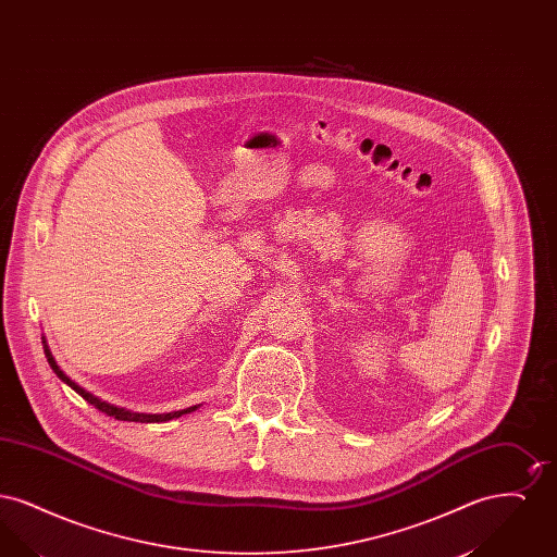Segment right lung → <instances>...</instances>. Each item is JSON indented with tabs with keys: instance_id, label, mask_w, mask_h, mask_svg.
<instances>
[{
	"instance_id": "1",
	"label": "right lung",
	"mask_w": 557,
	"mask_h": 557,
	"mask_svg": "<svg viewBox=\"0 0 557 557\" xmlns=\"http://www.w3.org/2000/svg\"><path fill=\"white\" fill-rule=\"evenodd\" d=\"M46 357H48V363H50V368L55 371V375L62 380V382H66L77 395L85 398L89 405H94L98 411H102V413H107L110 418H114V420H121V422H139V424H152V422H169V420H173V418H180V416H184V413H189V411H196V407H187V409H182V411H173V413H154V416H150V413H133V411H127V409H121V407H114V405H110L107 400H100L98 397H94V395H89L87 391H83L79 384H75L64 371L60 370L58 366H55V361H53L52 352H50V348L46 345Z\"/></svg>"
}]
</instances>
